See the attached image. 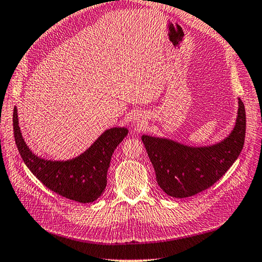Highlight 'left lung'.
Wrapping results in <instances>:
<instances>
[{"label":"left lung","instance_id":"left-lung-1","mask_svg":"<svg viewBox=\"0 0 262 262\" xmlns=\"http://www.w3.org/2000/svg\"><path fill=\"white\" fill-rule=\"evenodd\" d=\"M247 117L238 100L236 125L226 140L207 147H189L165 138L143 135L159 186L172 198H188L211 187L238 158L244 145Z\"/></svg>","mask_w":262,"mask_h":262}]
</instances>
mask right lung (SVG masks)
Returning a JSON list of instances; mask_svg holds the SVG:
<instances>
[{"label": "right lung", "instance_id": "obj_1", "mask_svg": "<svg viewBox=\"0 0 262 262\" xmlns=\"http://www.w3.org/2000/svg\"><path fill=\"white\" fill-rule=\"evenodd\" d=\"M13 134L26 166L51 191L79 203H90L101 196L106 186V172L112 153L128 134L126 128L105 130L83 155L68 161H51L35 156L26 145L13 110Z\"/></svg>", "mask_w": 262, "mask_h": 262}]
</instances>
